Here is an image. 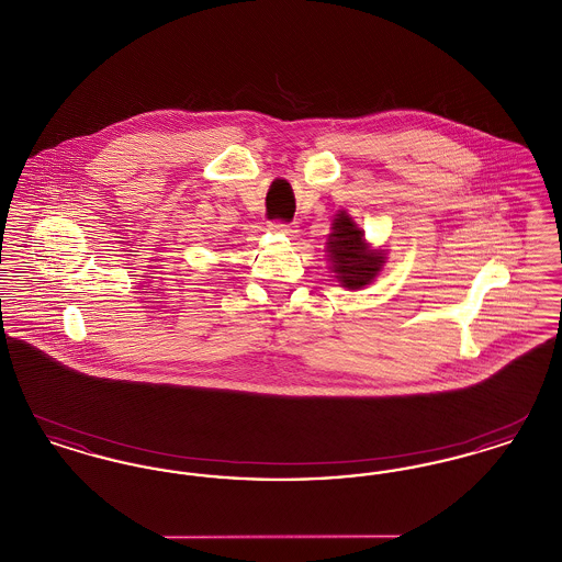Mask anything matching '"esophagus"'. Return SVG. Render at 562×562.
Segmentation results:
<instances>
[{
    "instance_id": "esophagus-1",
    "label": "esophagus",
    "mask_w": 562,
    "mask_h": 562,
    "mask_svg": "<svg viewBox=\"0 0 562 562\" xmlns=\"http://www.w3.org/2000/svg\"><path fill=\"white\" fill-rule=\"evenodd\" d=\"M269 229L276 232V234H286V236L294 234L293 223H284V221H271V223H269Z\"/></svg>"
}]
</instances>
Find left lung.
<instances>
[{
	"instance_id": "1",
	"label": "left lung",
	"mask_w": 562,
	"mask_h": 562,
	"mask_svg": "<svg viewBox=\"0 0 562 562\" xmlns=\"http://www.w3.org/2000/svg\"><path fill=\"white\" fill-rule=\"evenodd\" d=\"M328 257L333 261V271L346 289H362L373 282L385 257L381 250H371L362 238V232L356 227L351 216L337 214L333 223V234L328 236Z\"/></svg>"
}]
</instances>
